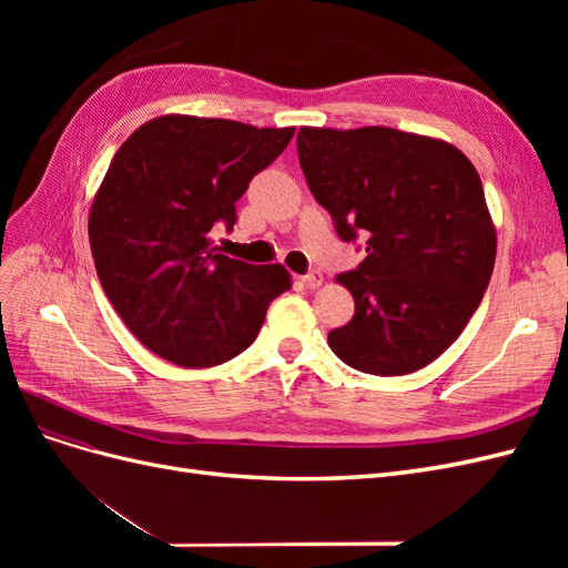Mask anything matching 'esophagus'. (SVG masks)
<instances>
[{
    "label": "esophagus",
    "instance_id": "34e87169",
    "mask_svg": "<svg viewBox=\"0 0 568 568\" xmlns=\"http://www.w3.org/2000/svg\"><path fill=\"white\" fill-rule=\"evenodd\" d=\"M303 282H305L307 288H320L324 284V274L317 272V270L315 272H307L305 277H303Z\"/></svg>",
    "mask_w": 568,
    "mask_h": 568
}]
</instances>
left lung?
<instances>
[{
    "label": "left lung",
    "mask_w": 568,
    "mask_h": 568,
    "mask_svg": "<svg viewBox=\"0 0 568 568\" xmlns=\"http://www.w3.org/2000/svg\"><path fill=\"white\" fill-rule=\"evenodd\" d=\"M298 161L343 242L367 257L338 274L355 315L329 332L348 367L412 374L448 351L484 298L497 234L471 161L450 142L393 128H301Z\"/></svg>",
    "instance_id": "obj_1"
}]
</instances>
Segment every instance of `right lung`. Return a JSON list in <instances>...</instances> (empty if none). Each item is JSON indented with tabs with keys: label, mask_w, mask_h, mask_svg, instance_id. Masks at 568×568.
<instances>
[{
	"label": "right lung",
	"mask_w": 568,
	"mask_h": 568,
	"mask_svg": "<svg viewBox=\"0 0 568 568\" xmlns=\"http://www.w3.org/2000/svg\"><path fill=\"white\" fill-rule=\"evenodd\" d=\"M294 136L225 118L168 113L120 144L90 209V246L115 313L149 351L180 367H215L246 351L270 303L291 288L284 265L217 253L215 222Z\"/></svg>",
	"instance_id": "obj_1"
}]
</instances>
